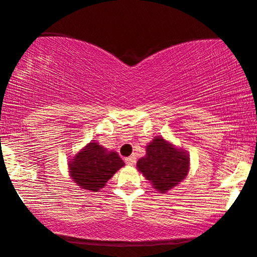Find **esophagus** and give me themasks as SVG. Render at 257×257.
<instances>
[{
  "instance_id": "1",
  "label": "esophagus",
  "mask_w": 257,
  "mask_h": 257,
  "mask_svg": "<svg viewBox=\"0 0 257 257\" xmlns=\"http://www.w3.org/2000/svg\"><path fill=\"white\" fill-rule=\"evenodd\" d=\"M136 161H137V157L136 156H131V157L126 158V159H125V163L127 164V165H135Z\"/></svg>"
}]
</instances>
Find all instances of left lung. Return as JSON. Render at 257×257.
<instances>
[{"mask_svg":"<svg viewBox=\"0 0 257 257\" xmlns=\"http://www.w3.org/2000/svg\"><path fill=\"white\" fill-rule=\"evenodd\" d=\"M137 168L154 189L166 193L187 177L189 154L158 136L146 146L145 157L138 160Z\"/></svg>","mask_w":257,"mask_h":257,"instance_id":"1","label":"left lung"}]
</instances>
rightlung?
<instances>
[{
    "instance_id": "add662e5",
    "label": "right lung",
    "mask_w": 257,
    "mask_h": 257,
    "mask_svg": "<svg viewBox=\"0 0 257 257\" xmlns=\"http://www.w3.org/2000/svg\"><path fill=\"white\" fill-rule=\"evenodd\" d=\"M72 181L79 188L98 192L125 163L115 151H108L94 140L84 146L68 163Z\"/></svg>"
}]
</instances>
